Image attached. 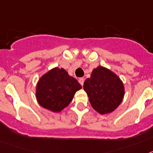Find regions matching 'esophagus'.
I'll return each mask as SVG.
<instances>
[{
  "label": "esophagus",
  "instance_id": "1",
  "mask_svg": "<svg viewBox=\"0 0 153 153\" xmlns=\"http://www.w3.org/2000/svg\"><path fill=\"white\" fill-rule=\"evenodd\" d=\"M84 78H79V83L81 84L82 86L84 85Z\"/></svg>",
  "mask_w": 153,
  "mask_h": 153
}]
</instances>
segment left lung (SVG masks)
Returning a JSON list of instances; mask_svg holds the SVG:
<instances>
[{"label":"left lung","mask_w":153,"mask_h":153,"mask_svg":"<svg viewBox=\"0 0 153 153\" xmlns=\"http://www.w3.org/2000/svg\"><path fill=\"white\" fill-rule=\"evenodd\" d=\"M84 89L92 107L101 114L112 113L123 100L124 87L120 78L106 68L98 66L86 79Z\"/></svg>","instance_id":"left-lung-1"}]
</instances>
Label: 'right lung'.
Listing matches in <instances>:
<instances>
[{"instance_id":"obj_1","label":"right lung","mask_w":153,"mask_h":153,"mask_svg":"<svg viewBox=\"0 0 153 153\" xmlns=\"http://www.w3.org/2000/svg\"><path fill=\"white\" fill-rule=\"evenodd\" d=\"M81 85L64 69L55 68L41 76L36 86L39 104L53 112H60L73 100Z\"/></svg>"}]
</instances>
